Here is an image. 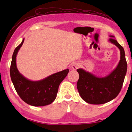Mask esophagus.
Masks as SVG:
<instances>
[{"instance_id": "34e87169", "label": "esophagus", "mask_w": 132, "mask_h": 132, "mask_svg": "<svg viewBox=\"0 0 132 132\" xmlns=\"http://www.w3.org/2000/svg\"><path fill=\"white\" fill-rule=\"evenodd\" d=\"M79 66H80V64H79V63H77V62H73V63L72 64V68L73 69H78Z\"/></svg>"}]
</instances>
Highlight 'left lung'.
Here are the masks:
<instances>
[{
  "mask_svg": "<svg viewBox=\"0 0 132 132\" xmlns=\"http://www.w3.org/2000/svg\"><path fill=\"white\" fill-rule=\"evenodd\" d=\"M109 41L120 49L121 60L117 68L109 76L97 78L83 69H77L79 74L77 88L81 98L88 103L100 105L111 101L117 96L123 85L127 71L125 51L115 39L110 38Z\"/></svg>",
  "mask_w": 132,
  "mask_h": 132,
  "instance_id": "left-lung-1",
  "label": "left lung"
}]
</instances>
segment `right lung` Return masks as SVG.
Listing matches in <instances>:
<instances>
[{"label": "right lung", "instance_id": "obj_1", "mask_svg": "<svg viewBox=\"0 0 132 132\" xmlns=\"http://www.w3.org/2000/svg\"><path fill=\"white\" fill-rule=\"evenodd\" d=\"M15 49L11 63L10 76L16 93L24 102L34 106H44L52 103L56 99L60 84L69 72L67 69L54 73L43 80L33 81L20 74L16 65V56L23 43Z\"/></svg>", "mask_w": 132, "mask_h": 132}]
</instances>
